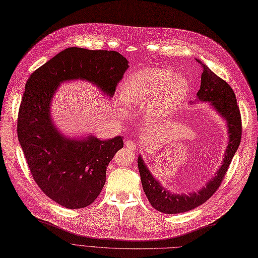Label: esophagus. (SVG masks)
Wrapping results in <instances>:
<instances>
[{
    "mask_svg": "<svg viewBox=\"0 0 258 258\" xmlns=\"http://www.w3.org/2000/svg\"><path fill=\"white\" fill-rule=\"evenodd\" d=\"M125 146H126L129 150H131V151H133V150L135 149V147H136L135 143L132 142V141H130V140H127V141L125 142Z\"/></svg>",
    "mask_w": 258,
    "mask_h": 258,
    "instance_id": "obj_1",
    "label": "esophagus"
}]
</instances>
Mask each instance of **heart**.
Listing matches in <instances>:
<instances>
[{"mask_svg": "<svg viewBox=\"0 0 258 258\" xmlns=\"http://www.w3.org/2000/svg\"><path fill=\"white\" fill-rule=\"evenodd\" d=\"M189 84L183 76L166 68H152L132 74L123 83L124 101L134 108H148L153 115L171 113L188 93ZM120 112L127 113L122 107Z\"/></svg>", "mask_w": 258, "mask_h": 258, "instance_id": "b5f03b06", "label": "heart"}]
</instances>
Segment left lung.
<instances>
[{
	"label": "left lung",
	"mask_w": 258,
	"mask_h": 258,
	"mask_svg": "<svg viewBox=\"0 0 258 258\" xmlns=\"http://www.w3.org/2000/svg\"><path fill=\"white\" fill-rule=\"evenodd\" d=\"M202 68L201 86L197 97L200 101L210 102L219 114L225 118L229 134L228 146L226 149L223 163L216 176L198 192L189 195L171 194L163 188L150 173L143 158L141 156L139 157L138 164L144 191L152 207L162 214L174 215L185 213L206 202L220 187L240 143L241 118L233 89L205 64H202Z\"/></svg>",
	"instance_id": "left-lung-1"
}]
</instances>
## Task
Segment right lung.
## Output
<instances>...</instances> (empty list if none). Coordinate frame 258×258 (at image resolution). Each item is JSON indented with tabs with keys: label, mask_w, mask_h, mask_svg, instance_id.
<instances>
[{
	"label": "right lung",
	"mask_w": 258,
	"mask_h": 258,
	"mask_svg": "<svg viewBox=\"0 0 258 258\" xmlns=\"http://www.w3.org/2000/svg\"><path fill=\"white\" fill-rule=\"evenodd\" d=\"M128 69L115 51L68 48L30 76L20 105L18 136L29 170L50 199L70 209L84 208L100 195L106 169L124 146L122 136L101 141L67 139L52 123L50 105L58 85L74 79L95 83L113 96Z\"/></svg>",
	"instance_id": "obj_1"
}]
</instances>
